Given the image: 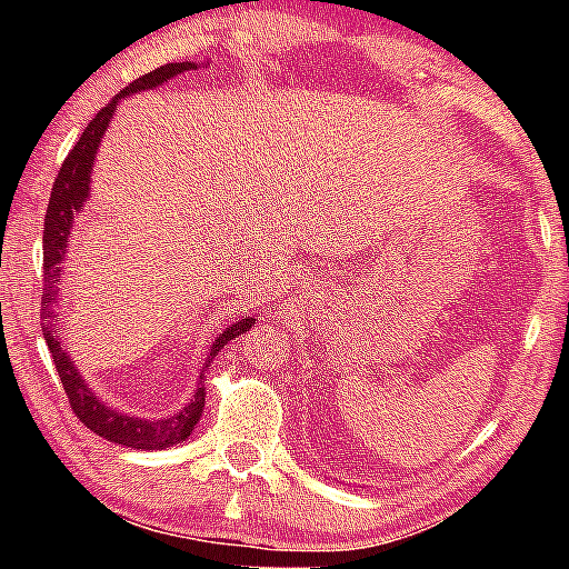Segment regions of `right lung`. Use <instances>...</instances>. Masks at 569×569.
Here are the masks:
<instances>
[{
	"label": "right lung",
	"mask_w": 569,
	"mask_h": 569,
	"mask_svg": "<svg viewBox=\"0 0 569 569\" xmlns=\"http://www.w3.org/2000/svg\"><path fill=\"white\" fill-rule=\"evenodd\" d=\"M193 69L191 61H181V64H166L152 69L127 84L119 96H116L111 103H106L100 111L96 113L84 131L77 139V144L69 150L67 160L61 162L57 181H53L51 189V199L49 207H46V222H43V337L46 345H49V352L53 357V365H57V372L61 378V386H64V393L69 399V407H72L74 417L80 419L84 427H90L92 432L100 435V438L119 442V446L127 448H142V450H160V448H170L176 442L186 440L191 435L193 427H197L201 411H204V386L197 388L191 403L178 411L173 417H162V419H139V417H127L121 411H116L111 407H106L103 401L98 399L96 393L90 391L88 383L80 378V372L69 360L67 349L61 347V341L53 337L57 333V313H53L51 306L57 300V284L61 277V263H64V251L69 246V236H72V222L74 214L80 212L84 201H88V191H90V170L92 162H96V152L100 139H103V131L108 129V121L113 119L116 106L123 96L129 92H139L147 88H158V84L168 82L170 77L189 72ZM256 318H238L236 323L228 326L220 337L214 339L212 349H209V357L204 362V368H209V360H214V355L228 345L230 339L240 337L251 329Z\"/></svg>",
	"instance_id": "1"
}]
</instances>
